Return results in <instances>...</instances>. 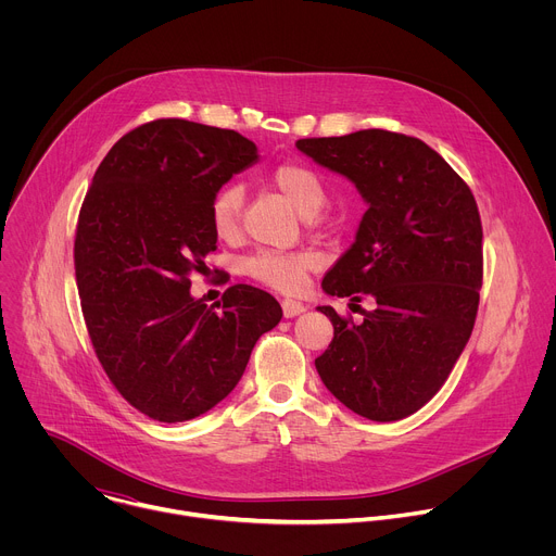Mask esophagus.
<instances>
[{
  "mask_svg": "<svg viewBox=\"0 0 556 556\" xmlns=\"http://www.w3.org/2000/svg\"><path fill=\"white\" fill-rule=\"evenodd\" d=\"M281 309H283L286 319H292V316L305 312V305H303L301 301H294V299H283V301H281Z\"/></svg>",
  "mask_w": 556,
  "mask_h": 556,
  "instance_id": "esophagus-1",
  "label": "esophagus"
}]
</instances>
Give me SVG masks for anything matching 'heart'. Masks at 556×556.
Masks as SVG:
<instances>
[{
  "label": "heart",
  "instance_id": "obj_1",
  "mask_svg": "<svg viewBox=\"0 0 556 556\" xmlns=\"http://www.w3.org/2000/svg\"><path fill=\"white\" fill-rule=\"evenodd\" d=\"M268 182L303 217H312L319 213L328 200L324 178L301 163L277 165L270 172ZM242 208L244 191L240 185L228 182L215 193L211 202V226L219 240L228 242L240 232ZM316 266H319V255L314 251H257L242 262L244 275L281 292L301 290L307 273Z\"/></svg>",
  "mask_w": 556,
  "mask_h": 556
}]
</instances>
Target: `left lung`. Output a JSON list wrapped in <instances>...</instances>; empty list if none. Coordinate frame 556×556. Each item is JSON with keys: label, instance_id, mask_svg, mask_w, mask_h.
Masks as SVG:
<instances>
[{"label": "left lung", "instance_id": "1", "mask_svg": "<svg viewBox=\"0 0 556 556\" xmlns=\"http://www.w3.org/2000/svg\"><path fill=\"white\" fill-rule=\"evenodd\" d=\"M296 149L350 178L367 202L356 242L324 277L332 296H369L363 324L319 307L334 339L314 361L348 409L391 422L440 391L466 348L484 275L482 219L468 185L420 138L363 129Z\"/></svg>", "mask_w": 556, "mask_h": 556}]
</instances>
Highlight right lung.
<instances>
[{
    "label": "right lung",
    "instance_id": "add662e5",
    "mask_svg": "<svg viewBox=\"0 0 556 556\" xmlns=\"http://www.w3.org/2000/svg\"><path fill=\"white\" fill-rule=\"evenodd\" d=\"M257 157L232 129L157 118L108 151L86 193L74 273L88 334L112 384L151 420L213 409L281 321L277 299L247 283L211 307L189 292L217 249L215 193Z\"/></svg>",
    "mask_w": 556,
    "mask_h": 556
}]
</instances>
